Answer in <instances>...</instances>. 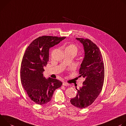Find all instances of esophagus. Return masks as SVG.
Instances as JSON below:
<instances>
[{
	"instance_id": "1",
	"label": "esophagus",
	"mask_w": 126,
	"mask_h": 126,
	"mask_svg": "<svg viewBox=\"0 0 126 126\" xmlns=\"http://www.w3.org/2000/svg\"><path fill=\"white\" fill-rule=\"evenodd\" d=\"M63 86H69V85L68 84V83H67V82H63Z\"/></svg>"
}]
</instances>
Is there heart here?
Wrapping results in <instances>:
<instances>
[{
    "label": "heart",
    "instance_id": "1",
    "mask_svg": "<svg viewBox=\"0 0 126 126\" xmlns=\"http://www.w3.org/2000/svg\"><path fill=\"white\" fill-rule=\"evenodd\" d=\"M65 50H69L71 51H73L76 53L78 50V47L76 46H75V45L71 44V45H68L66 47Z\"/></svg>",
    "mask_w": 126,
    "mask_h": 126
}]
</instances>
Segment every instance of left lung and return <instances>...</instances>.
Instances as JSON below:
<instances>
[{"label": "left lung", "instance_id": "8db88e82", "mask_svg": "<svg viewBox=\"0 0 126 126\" xmlns=\"http://www.w3.org/2000/svg\"><path fill=\"white\" fill-rule=\"evenodd\" d=\"M82 44L84 58L79 68V77L85 80L78 90V94L71 99L74 106L82 109L91 105L101 93L104 81L105 68L101 52L93 42L88 39L76 38Z\"/></svg>", "mask_w": 126, "mask_h": 126}]
</instances>
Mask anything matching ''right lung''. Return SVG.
<instances>
[{"label":"right lung","mask_w":126,"mask_h":126,"mask_svg":"<svg viewBox=\"0 0 126 126\" xmlns=\"http://www.w3.org/2000/svg\"><path fill=\"white\" fill-rule=\"evenodd\" d=\"M65 38L39 37L29 45L24 53L20 67L21 82L31 99L38 105L49 102L54 91L62 85V82L57 79H46L43 72L48 61L49 48Z\"/></svg>","instance_id":"obj_1"}]
</instances>
